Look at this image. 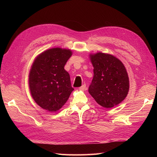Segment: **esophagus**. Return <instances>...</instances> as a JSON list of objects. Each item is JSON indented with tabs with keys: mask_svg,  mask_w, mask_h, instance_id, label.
<instances>
[{
	"mask_svg": "<svg viewBox=\"0 0 157 157\" xmlns=\"http://www.w3.org/2000/svg\"><path fill=\"white\" fill-rule=\"evenodd\" d=\"M86 89H87V88L86 86V84H83L82 86H80L79 88V90H82V91H84V90H86Z\"/></svg>",
	"mask_w": 157,
	"mask_h": 157,
	"instance_id": "1",
	"label": "esophagus"
}]
</instances>
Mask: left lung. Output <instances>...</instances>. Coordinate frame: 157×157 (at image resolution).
<instances>
[{"instance_id": "1", "label": "left lung", "mask_w": 157, "mask_h": 157, "mask_svg": "<svg viewBox=\"0 0 157 157\" xmlns=\"http://www.w3.org/2000/svg\"><path fill=\"white\" fill-rule=\"evenodd\" d=\"M94 77L88 92L96 101L105 108L118 105L127 96L130 83L122 61L111 54H90Z\"/></svg>"}]
</instances>
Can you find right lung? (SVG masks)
Here are the masks:
<instances>
[{
	"label": "right lung",
	"instance_id": "obj_1",
	"mask_svg": "<svg viewBox=\"0 0 157 157\" xmlns=\"http://www.w3.org/2000/svg\"><path fill=\"white\" fill-rule=\"evenodd\" d=\"M70 49L53 48L38 55L29 74L30 93L35 103L49 112H56L67 102L74 88L64 69L72 56Z\"/></svg>",
	"mask_w": 157,
	"mask_h": 157
}]
</instances>
